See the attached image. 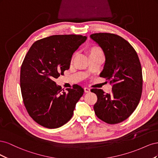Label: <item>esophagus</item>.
Instances as JSON below:
<instances>
[{"instance_id":"obj_1","label":"esophagus","mask_w":158,"mask_h":158,"mask_svg":"<svg viewBox=\"0 0 158 158\" xmlns=\"http://www.w3.org/2000/svg\"><path fill=\"white\" fill-rule=\"evenodd\" d=\"M84 92L85 93H89L90 92V89L89 88H84Z\"/></svg>"}]
</instances>
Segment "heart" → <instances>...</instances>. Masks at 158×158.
<instances>
[{"label":"heart","mask_w":158,"mask_h":158,"mask_svg":"<svg viewBox=\"0 0 158 158\" xmlns=\"http://www.w3.org/2000/svg\"><path fill=\"white\" fill-rule=\"evenodd\" d=\"M85 52H86L89 59L93 58V57H103V58L104 56L103 52L101 49V47H99L98 45H90L86 47H85ZM74 56L75 55H73V56H72V60H73Z\"/></svg>","instance_id":"1"}]
</instances>
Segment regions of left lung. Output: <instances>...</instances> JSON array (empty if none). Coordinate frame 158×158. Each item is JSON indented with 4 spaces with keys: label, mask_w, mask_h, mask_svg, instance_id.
Instances as JSON below:
<instances>
[{
    "label": "left lung",
    "mask_w": 158,
    "mask_h": 158,
    "mask_svg": "<svg viewBox=\"0 0 158 158\" xmlns=\"http://www.w3.org/2000/svg\"><path fill=\"white\" fill-rule=\"evenodd\" d=\"M90 37L101 47L106 56L100 77L112 84L110 94L101 89L91 90L98 97L95 113L110 125L121 123L135 111L141 98L143 79L139 58L132 46L119 35L98 33Z\"/></svg>",
    "instance_id": "1"
}]
</instances>
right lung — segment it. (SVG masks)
Masks as SVG:
<instances>
[{
    "mask_svg": "<svg viewBox=\"0 0 158 158\" xmlns=\"http://www.w3.org/2000/svg\"><path fill=\"white\" fill-rule=\"evenodd\" d=\"M80 35H55L37 40L27 52L20 70L23 102L39 125L56 128L69 122L84 94L74 85L63 91L54 81L69 70L72 56L86 40Z\"/></svg>",
    "mask_w": 158,
    "mask_h": 158,
    "instance_id": "1",
    "label": "right lung"
}]
</instances>
